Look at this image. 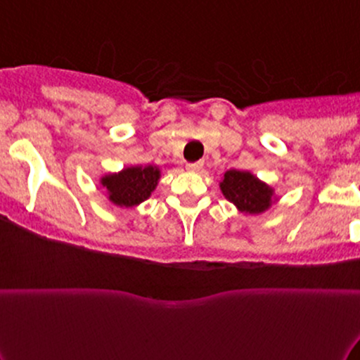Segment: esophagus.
Returning <instances> with one entry per match:
<instances>
[{
  "label": "esophagus",
  "instance_id": "obj_1",
  "mask_svg": "<svg viewBox=\"0 0 360 360\" xmlns=\"http://www.w3.org/2000/svg\"><path fill=\"white\" fill-rule=\"evenodd\" d=\"M186 169L191 172H199L202 169V162H189V165H186Z\"/></svg>",
  "mask_w": 360,
  "mask_h": 360
}]
</instances>
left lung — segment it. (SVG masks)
<instances>
[{"label":"left lung","mask_w":360,"mask_h":360,"mask_svg":"<svg viewBox=\"0 0 360 360\" xmlns=\"http://www.w3.org/2000/svg\"><path fill=\"white\" fill-rule=\"evenodd\" d=\"M219 188L227 201L245 214H261L274 202V189L249 171H226Z\"/></svg>","instance_id":"obj_1"}]
</instances>
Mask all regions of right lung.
<instances>
[{
    "instance_id": "right-lung-1",
    "label": "right lung",
    "mask_w": 360,
    "mask_h": 360,
    "mask_svg": "<svg viewBox=\"0 0 360 360\" xmlns=\"http://www.w3.org/2000/svg\"><path fill=\"white\" fill-rule=\"evenodd\" d=\"M161 171L158 166H131L115 174L101 177L103 188L108 191L109 201L120 207H134L151 195L156 189Z\"/></svg>"
}]
</instances>
